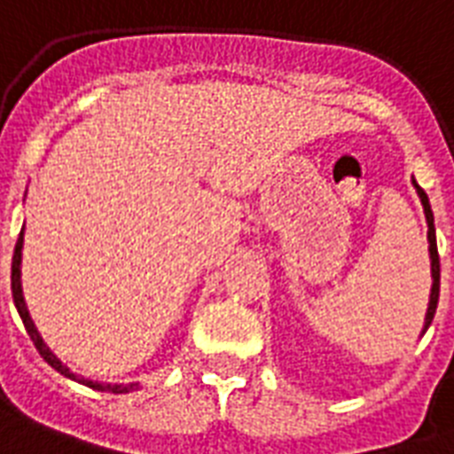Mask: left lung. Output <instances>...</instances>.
Listing matches in <instances>:
<instances>
[{"label": "left lung", "instance_id": "1", "mask_svg": "<svg viewBox=\"0 0 454 454\" xmlns=\"http://www.w3.org/2000/svg\"><path fill=\"white\" fill-rule=\"evenodd\" d=\"M412 185H415L417 195H419V202L424 207V216H427V240H429V259H431V294H429V306H427V316H424V327L422 334L429 330L431 320L436 316V306H438V292H441V262H438V247H436V228H434V212H431L429 198L427 192L417 185V181L412 178Z\"/></svg>", "mask_w": 454, "mask_h": 454}]
</instances>
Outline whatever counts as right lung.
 <instances>
[{"label":"right lung","mask_w":454,"mask_h":454,"mask_svg":"<svg viewBox=\"0 0 454 454\" xmlns=\"http://www.w3.org/2000/svg\"><path fill=\"white\" fill-rule=\"evenodd\" d=\"M23 238H25V226L20 228V235H18V242H16V249H13V262H11V292H13V303H16L18 309V316L23 320L25 330L30 334L32 344L37 346L39 356L49 363V365L60 372L63 377L73 381H80L84 387L89 388H96V391H108V394H129V391H137L138 388V381H131V384H108V381H94V380H84V377H77L74 372H70V367L63 365L59 360V356L44 344V339L39 334V330L35 327L30 317V310H27V303H25L23 297V280H20V266H23Z\"/></svg>","instance_id":"right-lung-1"}]
</instances>
